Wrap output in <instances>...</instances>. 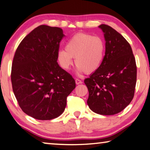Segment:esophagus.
<instances>
[{
  "mask_svg": "<svg viewBox=\"0 0 150 150\" xmlns=\"http://www.w3.org/2000/svg\"><path fill=\"white\" fill-rule=\"evenodd\" d=\"M75 82H76V84H82V80L78 79V78H76V79L75 80Z\"/></svg>",
  "mask_w": 150,
  "mask_h": 150,
  "instance_id": "obj_1",
  "label": "esophagus"
}]
</instances>
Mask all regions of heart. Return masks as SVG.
<instances>
[{
    "label": "heart",
    "instance_id": "b5f03b06",
    "mask_svg": "<svg viewBox=\"0 0 150 150\" xmlns=\"http://www.w3.org/2000/svg\"><path fill=\"white\" fill-rule=\"evenodd\" d=\"M105 44L100 36L87 33H78L68 40L64 49L57 53L61 67L68 70L74 58L78 73L95 72L99 69L104 60Z\"/></svg>",
    "mask_w": 150,
    "mask_h": 150
}]
</instances>
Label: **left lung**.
I'll use <instances>...</instances> for the list:
<instances>
[{"instance_id":"8db88e82","label":"left lung","mask_w":150,"mask_h":150,"mask_svg":"<svg viewBox=\"0 0 150 150\" xmlns=\"http://www.w3.org/2000/svg\"><path fill=\"white\" fill-rule=\"evenodd\" d=\"M98 27L104 33L105 57L99 69L84 80L89 92L87 104L96 114L110 116L122 111L132 102L137 68L126 39L110 26Z\"/></svg>"}]
</instances>
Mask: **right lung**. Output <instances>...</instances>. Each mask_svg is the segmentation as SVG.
Returning a JSON list of instances; mask_svg holds the SVG:
<instances>
[{
	"instance_id": "obj_1",
	"label": "right lung",
	"mask_w": 150,
	"mask_h": 150,
	"mask_svg": "<svg viewBox=\"0 0 150 150\" xmlns=\"http://www.w3.org/2000/svg\"><path fill=\"white\" fill-rule=\"evenodd\" d=\"M62 28L40 25L17 48L11 71L14 96L22 110L34 118L52 120L64 111L75 80L57 62Z\"/></svg>"
}]
</instances>
